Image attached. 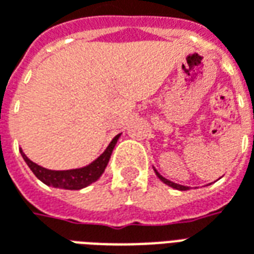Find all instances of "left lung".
<instances>
[{
  "instance_id": "obj_1",
  "label": "left lung",
  "mask_w": 254,
  "mask_h": 254,
  "mask_svg": "<svg viewBox=\"0 0 254 254\" xmlns=\"http://www.w3.org/2000/svg\"><path fill=\"white\" fill-rule=\"evenodd\" d=\"M154 170H155V174L158 176V178H159L160 181L163 182V184H166V185H169V187L174 188V189H177V190H189V187H184V185H180V184H176V182L169 181V180H166L165 177L160 176L156 169H154Z\"/></svg>"
}]
</instances>
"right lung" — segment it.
<instances>
[{
    "mask_svg": "<svg viewBox=\"0 0 254 254\" xmlns=\"http://www.w3.org/2000/svg\"><path fill=\"white\" fill-rule=\"evenodd\" d=\"M120 136H121V133L117 134L116 137L111 140V143L105 149V152L100 155L99 158H96L92 163L80 167V169H73V170H49V169H45L28 159L27 155L23 152V149H20V154L25 160V163L28 165L31 171L43 184L53 188L67 189V190H78V189H83V188L91 185L92 182L99 180V177L103 174L106 166L110 160L111 152L116 147Z\"/></svg>",
    "mask_w": 254,
    "mask_h": 254,
    "instance_id": "obj_1",
    "label": "right lung"
}]
</instances>
